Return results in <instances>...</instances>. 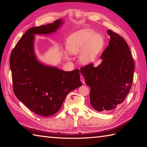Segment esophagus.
<instances>
[{"instance_id": "1", "label": "esophagus", "mask_w": 147, "mask_h": 147, "mask_svg": "<svg viewBox=\"0 0 147 147\" xmlns=\"http://www.w3.org/2000/svg\"><path fill=\"white\" fill-rule=\"evenodd\" d=\"M80 80H81L82 83L83 84H85V79H84V77L83 76H80Z\"/></svg>"}]
</instances>
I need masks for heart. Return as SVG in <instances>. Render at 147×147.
<instances>
[{"label":"heart","instance_id":"obj_1","mask_svg":"<svg viewBox=\"0 0 147 147\" xmlns=\"http://www.w3.org/2000/svg\"><path fill=\"white\" fill-rule=\"evenodd\" d=\"M105 45L103 36L91 29H84L71 34L66 42L69 53L76 55L80 53V61L83 64L93 63ZM65 56L67 54H65Z\"/></svg>","mask_w":147,"mask_h":147}]
</instances>
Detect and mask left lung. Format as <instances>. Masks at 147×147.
Instances as JSON below:
<instances>
[{"mask_svg": "<svg viewBox=\"0 0 147 147\" xmlns=\"http://www.w3.org/2000/svg\"><path fill=\"white\" fill-rule=\"evenodd\" d=\"M109 45L97 67L90 63L80 69L86 84L90 87V103L95 110H112L125 100L133 82L135 65L126 41L108 30Z\"/></svg>", "mask_w": 147, "mask_h": 147, "instance_id": "1", "label": "left lung"}]
</instances>
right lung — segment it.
Masks as SVG:
<instances>
[{
    "label": "right lung",
    "instance_id": "obj_1",
    "mask_svg": "<svg viewBox=\"0 0 147 147\" xmlns=\"http://www.w3.org/2000/svg\"><path fill=\"white\" fill-rule=\"evenodd\" d=\"M63 23L58 19L28 29L12 51L9 66L13 92L36 114L47 117L59 110L66 96L82 86L78 69L64 71L39 61L34 52V36L57 31Z\"/></svg>",
    "mask_w": 147,
    "mask_h": 147
}]
</instances>
